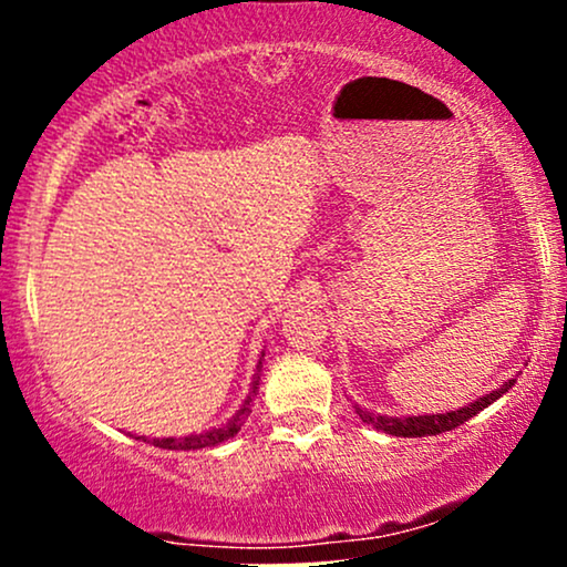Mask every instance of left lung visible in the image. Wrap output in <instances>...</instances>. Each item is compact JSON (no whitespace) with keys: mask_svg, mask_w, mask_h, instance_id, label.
Listing matches in <instances>:
<instances>
[{"mask_svg":"<svg viewBox=\"0 0 567 567\" xmlns=\"http://www.w3.org/2000/svg\"><path fill=\"white\" fill-rule=\"evenodd\" d=\"M514 386V379L506 381L498 392H491L485 396H480L477 402L472 405H464L461 410H451V413H440V415H408V419H392V415H373L368 410L357 408L360 419L365 424H373L381 432L394 434V437H429V434H442V432H451V429L461 426L464 421H470L472 415H477L480 410L496 402L501 394H506Z\"/></svg>","mask_w":567,"mask_h":567,"instance_id":"left-lung-1","label":"left lung"}]
</instances>
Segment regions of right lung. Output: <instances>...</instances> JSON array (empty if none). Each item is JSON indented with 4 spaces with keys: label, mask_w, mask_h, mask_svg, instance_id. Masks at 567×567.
I'll list each match as a JSON object with an SVG mask.
<instances>
[{
    "label": "right lung",
    "mask_w": 567,
    "mask_h": 567,
    "mask_svg": "<svg viewBox=\"0 0 567 567\" xmlns=\"http://www.w3.org/2000/svg\"><path fill=\"white\" fill-rule=\"evenodd\" d=\"M256 389H258V381H252V392H256ZM247 413H250V400L245 402V408L239 410V413L234 415V419L226 426L213 429V432H205V434H192V437L152 440V445L165 447V451H199V447H213V445H218V442L234 437V434L239 432V426H243V421H245ZM143 442H148V440L143 437Z\"/></svg>",
    "instance_id": "add662e5"
}]
</instances>
